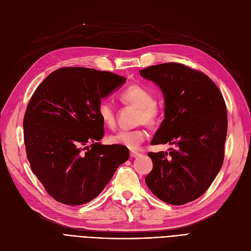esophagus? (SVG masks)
Segmentation results:
<instances>
[{
  "mask_svg": "<svg viewBox=\"0 0 251 251\" xmlns=\"http://www.w3.org/2000/svg\"><path fill=\"white\" fill-rule=\"evenodd\" d=\"M140 154V152L139 151H130V156L131 157H136V156H138Z\"/></svg>",
  "mask_w": 251,
  "mask_h": 251,
  "instance_id": "34e87169",
  "label": "esophagus"
}]
</instances>
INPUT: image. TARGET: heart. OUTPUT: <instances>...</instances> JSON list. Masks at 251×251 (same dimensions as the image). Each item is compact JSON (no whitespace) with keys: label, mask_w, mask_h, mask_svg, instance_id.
Segmentation results:
<instances>
[{"label":"heart","mask_w":251,"mask_h":251,"mask_svg":"<svg viewBox=\"0 0 251 251\" xmlns=\"http://www.w3.org/2000/svg\"><path fill=\"white\" fill-rule=\"evenodd\" d=\"M120 100L137 108L136 123H144L153 126L161 121L163 117L162 105L154 100L153 91L142 84H131L127 86L119 96ZM98 114L102 124L108 128L116 125V112L114 105L108 100H101L98 105ZM147 138V131L142 128L133 130H121L109 136L112 144H119L131 150L137 149Z\"/></svg>","instance_id":"obj_1"}]
</instances>
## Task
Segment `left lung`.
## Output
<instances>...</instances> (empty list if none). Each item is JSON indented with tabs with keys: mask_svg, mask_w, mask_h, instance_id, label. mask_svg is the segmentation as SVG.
Wrapping results in <instances>:
<instances>
[{
	"mask_svg": "<svg viewBox=\"0 0 251 251\" xmlns=\"http://www.w3.org/2000/svg\"><path fill=\"white\" fill-rule=\"evenodd\" d=\"M139 72L165 96V119L151 144L175 146L168 152H149L153 168L146 183L161 201L185 204L208 189L222 168L226 102L212 79L183 64L164 63Z\"/></svg>",
	"mask_w": 251,
	"mask_h": 251,
	"instance_id": "left-lung-1",
	"label": "left lung"
}]
</instances>
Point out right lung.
Listing matches in <instances>:
<instances>
[{
    "label": "right lung",
    "instance_id": "add662e5",
    "mask_svg": "<svg viewBox=\"0 0 251 251\" xmlns=\"http://www.w3.org/2000/svg\"><path fill=\"white\" fill-rule=\"evenodd\" d=\"M125 80L108 71L64 67L33 92L23 119L26 155L33 174L57 201L89 202L129 159L126 147L98 142L104 134L98 114L100 99Z\"/></svg>",
    "mask_w": 251,
    "mask_h": 251
}]
</instances>
